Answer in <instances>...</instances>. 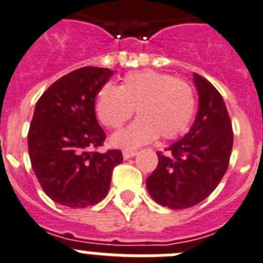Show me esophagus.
Listing matches in <instances>:
<instances>
[{
    "label": "esophagus",
    "mask_w": 263,
    "mask_h": 263,
    "mask_svg": "<svg viewBox=\"0 0 263 263\" xmlns=\"http://www.w3.org/2000/svg\"><path fill=\"white\" fill-rule=\"evenodd\" d=\"M136 154H138V151H135V149H124V151H123V158L124 159L134 158Z\"/></svg>",
    "instance_id": "1"
}]
</instances>
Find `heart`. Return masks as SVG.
<instances>
[{
	"mask_svg": "<svg viewBox=\"0 0 263 263\" xmlns=\"http://www.w3.org/2000/svg\"><path fill=\"white\" fill-rule=\"evenodd\" d=\"M195 105V92L189 81L145 69L125 74L119 88L104 85L98 92L95 109L109 129H119L136 109L138 120L112 138L118 147L135 148L159 135L164 140L182 135L193 120Z\"/></svg>",
	"mask_w": 263,
	"mask_h": 263,
	"instance_id": "obj_1",
	"label": "heart"
}]
</instances>
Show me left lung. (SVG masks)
Returning <instances> with one entry per match:
<instances>
[{"label":"left lung","instance_id":"left-lung-1","mask_svg":"<svg viewBox=\"0 0 263 263\" xmlns=\"http://www.w3.org/2000/svg\"><path fill=\"white\" fill-rule=\"evenodd\" d=\"M199 109L184 138L158 151V167L147 178L156 203L180 210L206 199L223 178L233 149V127L222 95L200 74L194 73Z\"/></svg>","mask_w":263,"mask_h":263}]
</instances>
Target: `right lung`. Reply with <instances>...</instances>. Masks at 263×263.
Here are the masks:
<instances>
[{
	"label": "right lung",
	"instance_id": "add662e5",
	"mask_svg": "<svg viewBox=\"0 0 263 263\" xmlns=\"http://www.w3.org/2000/svg\"><path fill=\"white\" fill-rule=\"evenodd\" d=\"M114 74L84 67L50 85L37 101L29 132L30 163L44 193L63 206H93L104 199L120 149H92L105 140L95 114L98 92Z\"/></svg>",
	"mask_w": 263,
	"mask_h": 263
}]
</instances>
